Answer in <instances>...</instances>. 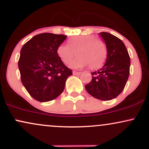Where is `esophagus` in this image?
<instances>
[{
    "mask_svg": "<svg viewBox=\"0 0 149 149\" xmlns=\"http://www.w3.org/2000/svg\"><path fill=\"white\" fill-rule=\"evenodd\" d=\"M73 75H76V76H77V75L81 74V72H77V71H73Z\"/></svg>",
    "mask_w": 149,
    "mask_h": 149,
    "instance_id": "1",
    "label": "esophagus"
}]
</instances>
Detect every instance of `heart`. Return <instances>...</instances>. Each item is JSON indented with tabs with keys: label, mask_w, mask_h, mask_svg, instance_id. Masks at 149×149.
<instances>
[{
	"label": "heart",
	"mask_w": 149,
	"mask_h": 149,
	"mask_svg": "<svg viewBox=\"0 0 149 149\" xmlns=\"http://www.w3.org/2000/svg\"><path fill=\"white\" fill-rule=\"evenodd\" d=\"M67 45L61 44L57 48V54L64 64L72 61L73 69H81L89 65L92 69L101 67L107 54V46L103 40L93 35H83L72 37Z\"/></svg>",
	"instance_id": "b5f03b06"
}]
</instances>
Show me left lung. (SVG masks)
I'll return each mask as SVG.
<instances>
[{"label":"left lung","instance_id":"8db88e82","mask_svg":"<svg viewBox=\"0 0 149 149\" xmlns=\"http://www.w3.org/2000/svg\"><path fill=\"white\" fill-rule=\"evenodd\" d=\"M100 33L107 45V61L100 69L92 73V80L85 88L95 98L111 100L124 90L130 75V58L120 39L107 32Z\"/></svg>","mask_w":149,"mask_h":149}]
</instances>
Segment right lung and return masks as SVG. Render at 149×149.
<instances>
[{"label": "right lung", "instance_id": "add662e5", "mask_svg": "<svg viewBox=\"0 0 149 149\" xmlns=\"http://www.w3.org/2000/svg\"><path fill=\"white\" fill-rule=\"evenodd\" d=\"M66 38L61 34H38L23 45L18 61L21 80L38 102L54 100L64 91L72 71L59 59L57 48Z\"/></svg>", "mask_w": 149, "mask_h": 149}]
</instances>
